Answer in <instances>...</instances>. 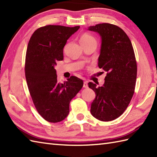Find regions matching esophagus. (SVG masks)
Returning <instances> with one entry per match:
<instances>
[{
  "mask_svg": "<svg viewBox=\"0 0 157 157\" xmlns=\"http://www.w3.org/2000/svg\"><path fill=\"white\" fill-rule=\"evenodd\" d=\"M83 86H84V88H87L88 87V82L87 81H85L84 82V85H83Z\"/></svg>",
  "mask_w": 157,
  "mask_h": 157,
  "instance_id": "34e87169",
  "label": "esophagus"
}]
</instances>
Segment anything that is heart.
Segmentation results:
<instances>
[{"label":"heart","instance_id":"obj_1","mask_svg":"<svg viewBox=\"0 0 157 157\" xmlns=\"http://www.w3.org/2000/svg\"><path fill=\"white\" fill-rule=\"evenodd\" d=\"M94 42L96 43V39L92 36L91 35H90L88 34H83L80 40H79V42L80 43H87V42Z\"/></svg>","mask_w":157,"mask_h":157}]
</instances>
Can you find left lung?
<instances>
[{
  "label": "left lung",
  "mask_w": 157,
  "mask_h": 157,
  "mask_svg": "<svg viewBox=\"0 0 157 157\" xmlns=\"http://www.w3.org/2000/svg\"><path fill=\"white\" fill-rule=\"evenodd\" d=\"M88 29L101 36L98 65L107 72L103 86L88 83L96 94L90 112L100 121H112L123 114L134 95L137 76L134 48L128 35L118 26L101 23Z\"/></svg>",
  "instance_id": "left-lung-1"
}]
</instances>
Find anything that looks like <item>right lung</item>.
<instances>
[{"instance_id":"obj_1","label":"right lung","mask_w":157,"mask_h":157,"mask_svg":"<svg viewBox=\"0 0 157 157\" xmlns=\"http://www.w3.org/2000/svg\"><path fill=\"white\" fill-rule=\"evenodd\" d=\"M79 26L46 25L36 29L26 51L25 73L28 89L38 113L46 121L57 123L69 113V103L82 88V79L71 76L59 82L55 69L63 61V48Z\"/></svg>"}]
</instances>
